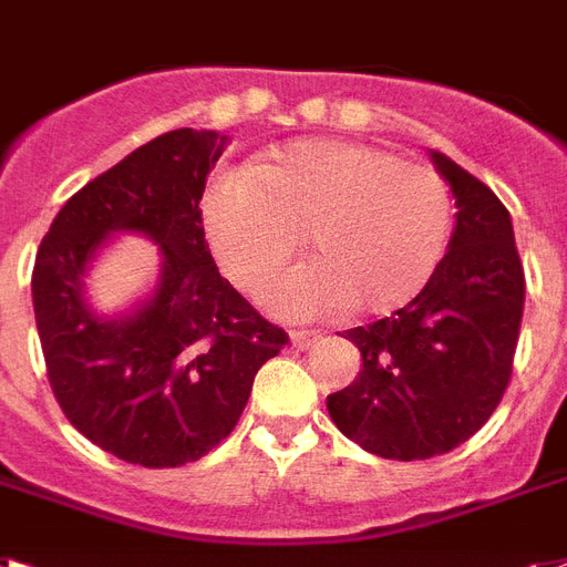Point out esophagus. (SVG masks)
<instances>
[{"label": "esophagus", "mask_w": 567, "mask_h": 567, "mask_svg": "<svg viewBox=\"0 0 567 567\" xmlns=\"http://www.w3.org/2000/svg\"><path fill=\"white\" fill-rule=\"evenodd\" d=\"M320 340V334L317 331H291V347L297 349V352H302V349H311Z\"/></svg>", "instance_id": "34e87169"}]
</instances>
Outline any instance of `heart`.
I'll return each mask as SVG.
<instances>
[{"label":"heart","mask_w":567,"mask_h":567,"mask_svg":"<svg viewBox=\"0 0 567 567\" xmlns=\"http://www.w3.org/2000/svg\"><path fill=\"white\" fill-rule=\"evenodd\" d=\"M454 200L434 168L393 151L299 140L259 168H233L204 195V227L224 274L259 291L306 236L311 261L265 291L274 315L308 320L411 302L449 250Z\"/></svg>","instance_id":"b5f03b06"}]
</instances>
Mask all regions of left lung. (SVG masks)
I'll list each match as a JSON object with an SVG mask.
<instances>
[{
	"label": "left lung",
	"mask_w": 567,
	"mask_h": 567,
	"mask_svg": "<svg viewBox=\"0 0 567 567\" xmlns=\"http://www.w3.org/2000/svg\"><path fill=\"white\" fill-rule=\"evenodd\" d=\"M431 163L457 209L449 252L408 306L343 334L363 367L326 399L340 434L384 460H427L477 434L507 390L522 329L507 206L451 156L431 151Z\"/></svg>",
	"instance_id": "obj_1"
}]
</instances>
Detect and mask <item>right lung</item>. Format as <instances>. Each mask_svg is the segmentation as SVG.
<instances>
[{
    "label": "right lung",
    "mask_w": 567,
    "mask_h": 567,
    "mask_svg": "<svg viewBox=\"0 0 567 567\" xmlns=\"http://www.w3.org/2000/svg\"><path fill=\"white\" fill-rule=\"evenodd\" d=\"M224 148L215 131L156 136L69 197L37 250L31 297L54 399L90 443L136 466L209 454L236 427L261 363L288 343L206 244L200 197ZM124 231L161 247V274L131 309L101 316L85 279Z\"/></svg>",
    "instance_id": "obj_1"
}]
</instances>
